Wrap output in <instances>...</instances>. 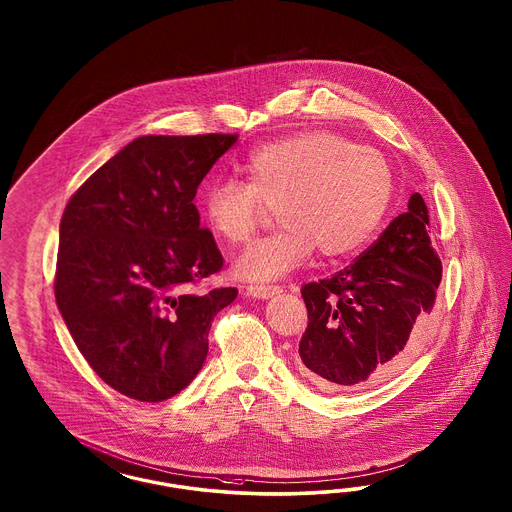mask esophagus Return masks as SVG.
Here are the masks:
<instances>
[{
  "label": "esophagus",
  "instance_id": "1",
  "mask_svg": "<svg viewBox=\"0 0 512 512\" xmlns=\"http://www.w3.org/2000/svg\"><path fill=\"white\" fill-rule=\"evenodd\" d=\"M281 293L279 285H249L248 295L253 298H272L274 295Z\"/></svg>",
  "mask_w": 512,
  "mask_h": 512
}]
</instances>
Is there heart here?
<instances>
[{
    "instance_id": "heart-1",
    "label": "heart",
    "mask_w": 512,
    "mask_h": 512,
    "mask_svg": "<svg viewBox=\"0 0 512 512\" xmlns=\"http://www.w3.org/2000/svg\"><path fill=\"white\" fill-rule=\"evenodd\" d=\"M244 182L216 178L202 189L201 214L223 242L246 244L266 210L283 227L251 244L234 272L278 279L313 248L325 257L357 251L379 227L394 193L387 157L334 131H306L259 146L240 163Z\"/></svg>"
}]
</instances>
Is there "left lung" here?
<instances>
[{
    "label": "left lung",
    "instance_id": "obj_1",
    "mask_svg": "<svg viewBox=\"0 0 512 512\" xmlns=\"http://www.w3.org/2000/svg\"><path fill=\"white\" fill-rule=\"evenodd\" d=\"M428 227V206L413 193L355 263L302 287L308 328L298 353L317 387H372L415 353L443 274Z\"/></svg>",
    "mask_w": 512,
    "mask_h": 512
}]
</instances>
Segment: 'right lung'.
I'll return each instance as SVG.
<instances>
[{
  "mask_svg": "<svg viewBox=\"0 0 512 512\" xmlns=\"http://www.w3.org/2000/svg\"><path fill=\"white\" fill-rule=\"evenodd\" d=\"M238 135L129 142L78 187L60 223L54 295L78 351L109 387L161 402L195 379L217 311L238 289L195 291L223 257L193 199Z\"/></svg>",
  "mask_w": 512,
  "mask_h": 512,
  "instance_id": "right-lung-1",
  "label": "right lung"
}]
</instances>
